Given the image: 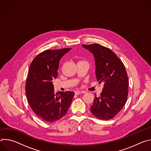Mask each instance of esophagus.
Segmentation results:
<instances>
[{"label":"esophagus","instance_id":"obj_1","mask_svg":"<svg viewBox=\"0 0 151 151\" xmlns=\"http://www.w3.org/2000/svg\"><path fill=\"white\" fill-rule=\"evenodd\" d=\"M85 93V91H78V90H77V91H75V93L76 95H78V94Z\"/></svg>","mask_w":151,"mask_h":151}]
</instances>
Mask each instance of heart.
<instances>
[{"label":"heart","mask_w":151,"mask_h":151,"mask_svg":"<svg viewBox=\"0 0 151 151\" xmlns=\"http://www.w3.org/2000/svg\"><path fill=\"white\" fill-rule=\"evenodd\" d=\"M83 61V60H81V61Z\"/></svg>","instance_id":"1"}]
</instances>
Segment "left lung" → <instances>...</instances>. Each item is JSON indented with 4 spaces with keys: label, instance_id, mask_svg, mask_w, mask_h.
Here are the masks:
<instances>
[{
    "label": "left lung",
    "instance_id": "obj_1",
    "mask_svg": "<svg viewBox=\"0 0 151 151\" xmlns=\"http://www.w3.org/2000/svg\"><path fill=\"white\" fill-rule=\"evenodd\" d=\"M82 45L93 54L97 81L104 83L100 96L95 94L90 111L99 119H111L122 109L127 99L128 78L125 66L108 48L99 44Z\"/></svg>",
    "mask_w": 151,
    "mask_h": 151
}]
</instances>
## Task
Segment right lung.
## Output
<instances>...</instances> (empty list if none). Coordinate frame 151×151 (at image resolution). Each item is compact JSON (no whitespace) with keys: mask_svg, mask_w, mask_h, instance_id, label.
<instances>
[{"mask_svg":"<svg viewBox=\"0 0 151 151\" xmlns=\"http://www.w3.org/2000/svg\"><path fill=\"white\" fill-rule=\"evenodd\" d=\"M71 48L47 50L32 61L26 82V97L32 111L41 119L53 122L65 116L75 93H54L52 80L58 76L61 58Z\"/></svg>","mask_w":151,"mask_h":151,"instance_id":"add662e5","label":"right lung"}]
</instances>
